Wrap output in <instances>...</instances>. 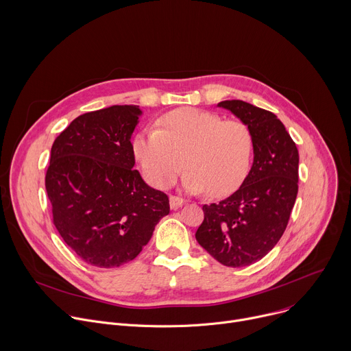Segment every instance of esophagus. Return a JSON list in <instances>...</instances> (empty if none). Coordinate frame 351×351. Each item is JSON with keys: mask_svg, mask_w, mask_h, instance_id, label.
I'll return each instance as SVG.
<instances>
[{"mask_svg": "<svg viewBox=\"0 0 351 351\" xmlns=\"http://www.w3.org/2000/svg\"><path fill=\"white\" fill-rule=\"evenodd\" d=\"M184 204V199L180 198V197H176V195H171L169 197V206L172 210H178L179 207H182Z\"/></svg>", "mask_w": 351, "mask_h": 351, "instance_id": "obj_1", "label": "esophagus"}]
</instances>
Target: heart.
Here are the masks:
<instances>
[{
  "instance_id": "b5f03b06",
  "label": "heart",
  "mask_w": 351,
  "mask_h": 351,
  "mask_svg": "<svg viewBox=\"0 0 351 351\" xmlns=\"http://www.w3.org/2000/svg\"><path fill=\"white\" fill-rule=\"evenodd\" d=\"M133 154L145 179L158 189L171 186L182 161L187 168L182 186L190 193L207 190L221 197L245 178L253 158V134L240 121H223L214 112L180 108L157 121L156 132L134 136Z\"/></svg>"
}]
</instances>
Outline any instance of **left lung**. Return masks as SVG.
Wrapping results in <instances>:
<instances>
[{
    "label": "left lung",
    "mask_w": 351,
    "mask_h": 351,
    "mask_svg": "<svg viewBox=\"0 0 351 351\" xmlns=\"http://www.w3.org/2000/svg\"><path fill=\"white\" fill-rule=\"evenodd\" d=\"M218 107L252 132L254 158L232 195L203 207L195 239L222 265L240 268L265 257L287 226L298 191V149L275 114L241 99Z\"/></svg>",
    "instance_id": "8db88e82"
}]
</instances>
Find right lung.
<instances>
[{
	"label": "right lung",
	"mask_w": 351,
	"mask_h": 351,
	"mask_svg": "<svg viewBox=\"0 0 351 351\" xmlns=\"http://www.w3.org/2000/svg\"><path fill=\"white\" fill-rule=\"evenodd\" d=\"M141 115L138 106L86 112L51 147L45 190L54 225L94 267L117 268L134 260L169 214L168 195L133 169L130 138Z\"/></svg>",
	"instance_id": "obj_1"
}]
</instances>
